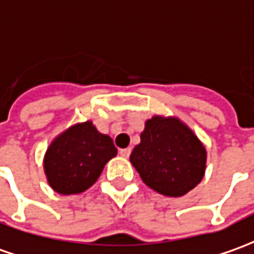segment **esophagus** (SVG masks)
Masks as SVG:
<instances>
[{
  "mask_svg": "<svg viewBox=\"0 0 254 254\" xmlns=\"http://www.w3.org/2000/svg\"><path fill=\"white\" fill-rule=\"evenodd\" d=\"M130 151H132V150H130V147H127V149H121L120 150V154L122 157H125V158H127V157L130 156Z\"/></svg>",
  "mask_w": 254,
  "mask_h": 254,
  "instance_id": "esophagus-1",
  "label": "esophagus"
}]
</instances>
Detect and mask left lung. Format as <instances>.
<instances>
[{"label": "left lung", "mask_w": 254, "mask_h": 254, "mask_svg": "<svg viewBox=\"0 0 254 254\" xmlns=\"http://www.w3.org/2000/svg\"><path fill=\"white\" fill-rule=\"evenodd\" d=\"M130 163L146 185L161 194L178 197L201 181L206 149L179 120L154 117L146 122Z\"/></svg>", "instance_id": "1"}]
</instances>
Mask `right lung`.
<instances>
[{"label": "right lung", "mask_w": 254, "mask_h": 254, "mask_svg": "<svg viewBox=\"0 0 254 254\" xmlns=\"http://www.w3.org/2000/svg\"><path fill=\"white\" fill-rule=\"evenodd\" d=\"M117 156L113 139L98 132L90 121L60 134L47 149L44 171L55 192L73 194L89 189L104 165Z\"/></svg>", "instance_id": "add662e5"}]
</instances>
